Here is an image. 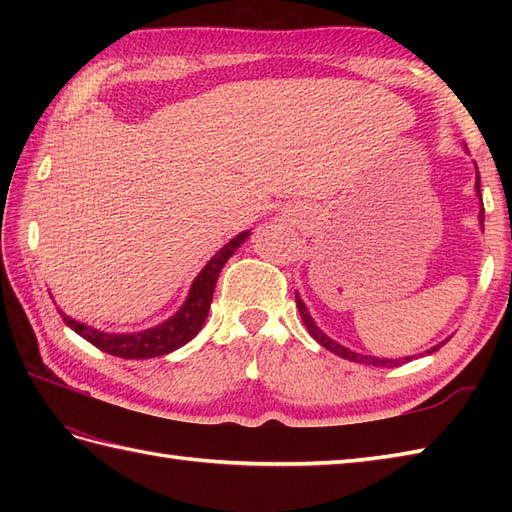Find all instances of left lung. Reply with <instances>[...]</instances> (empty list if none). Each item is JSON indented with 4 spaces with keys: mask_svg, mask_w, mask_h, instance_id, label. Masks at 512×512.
I'll list each match as a JSON object with an SVG mask.
<instances>
[{
    "mask_svg": "<svg viewBox=\"0 0 512 512\" xmlns=\"http://www.w3.org/2000/svg\"><path fill=\"white\" fill-rule=\"evenodd\" d=\"M475 189H477V195H480V200H482V193H480V176H477ZM480 224H482V228H484V204H480ZM295 299H297V308H299L301 319H303V323H306V328H308V332L312 334V339H314V341H319V343L325 347V350L334 352L336 356L347 358V361H354V363L374 365V367H400L402 363H407V361H411V358H413V356H407V358H376V356H363V354H356V352H352V350H347V347H343V345H339L336 341H332L330 336H325V334L317 328V323L312 321L310 312H308V308H306V303L301 301V297H299V295H297ZM447 341H449V339H447ZM447 341H444V343H447ZM444 343H440V345H444ZM440 345L431 347V350H429L427 354L438 352V350H440Z\"/></svg>",
    "mask_w": 512,
    "mask_h": 512,
    "instance_id": "1",
    "label": "left lung"
}]
</instances>
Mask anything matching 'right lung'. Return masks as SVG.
<instances>
[{
  "label": "right lung",
  "mask_w": 512,
  "mask_h": 512,
  "mask_svg": "<svg viewBox=\"0 0 512 512\" xmlns=\"http://www.w3.org/2000/svg\"><path fill=\"white\" fill-rule=\"evenodd\" d=\"M246 237L248 231L239 233L220 250V253H215L211 257V262L202 268V273L198 277H195L184 306L173 314L169 321L156 325V328L136 334H107L88 328L85 323L65 317L61 312L63 323L70 325L76 334L83 336L85 341H90L94 347H99V350L118 358H154L178 350V347L187 345L193 336L202 330L206 314H209L211 308L217 277L222 273V266L228 262V257L244 244Z\"/></svg>",
  "instance_id": "1"
}]
</instances>
